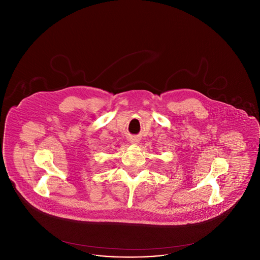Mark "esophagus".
<instances>
[{"label":"esophagus","mask_w":260,"mask_h":260,"mask_svg":"<svg viewBox=\"0 0 260 260\" xmlns=\"http://www.w3.org/2000/svg\"><path fill=\"white\" fill-rule=\"evenodd\" d=\"M131 142H132V143H137V142H138V139L136 138V137H132V138H131Z\"/></svg>","instance_id":"1"}]
</instances>
